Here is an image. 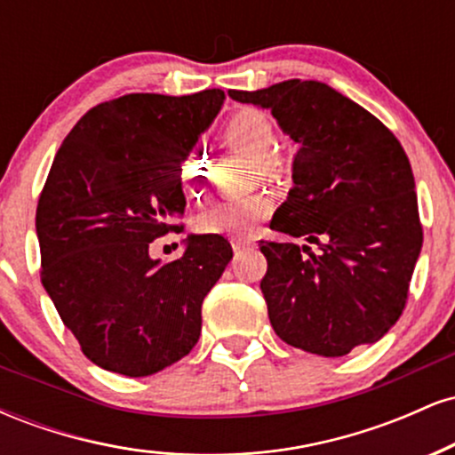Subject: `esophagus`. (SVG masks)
<instances>
[{"label": "esophagus", "mask_w": 455, "mask_h": 455, "mask_svg": "<svg viewBox=\"0 0 455 455\" xmlns=\"http://www.w3.org/2000/svg\"><path fill=\"white\" fill-rule=\"evenodd\" d=\"M231 245H233V250H235V252H239V250H245V248H250V245H252V242H248V239H233Z\"/></svg>", "instance_id": "34e87169"}]
</instances>
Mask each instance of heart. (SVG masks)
Segmentation results:
<instances>
[{
  "label": "heart",
  "mask_w": 455,
  "mask_h": 455,
  "mask_svg": "<svg viewBox=\"0 0 455 455\" xmlns=\"http://www.w3.org/2000/svg\"><path fill=\"white\" fill-rule=\"evenodd\" d=\"M224 137L228 143L260 158V171L265 175H275L278 160L269 154L275 148L278 134L267 115L259 111L235 113L224 128ZM205 164L207 149L203 145H192L181 158L180 186L188 198H201L205 192ZM269 212L271 201L263 195L231 198L213 203L210 210L198 216L196 227L198 231L210 235H250Z\"/></svg>",
  "instance_id": "heart-1"
}]
</instances>
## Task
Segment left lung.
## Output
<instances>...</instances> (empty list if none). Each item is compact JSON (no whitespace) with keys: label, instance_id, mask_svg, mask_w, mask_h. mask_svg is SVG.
I'll return each instance as SVG.
<instances>
[{"label":"left lung","instance_id":"1","mask_svg":"<svg viewBox=\"0 0 455 455\" xmlns=\"http://www.w3.org/2000/svg\"><path fill=\"white\" fill-rule=\"evenodd\" d=\"M269 108L299 143L293 188L271 218L274 231L316 243L260 242V280L271 327L291 347L342 357L379 342L395 325L421 252L411 162L372 113L318 81L228 90Z\"/></svg>","mask_w":455,"mask_h":455}]
</instances>
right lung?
<instances>
[{"label": "right lung", "instance_id": "1", "mask_svg": "<svg viewBox=\"0 0 455 455\" xmlns=\"http://www.w3.org/2000/svg\"><path fill=\"white\" fill-rule=\"evenodd\" d=\"M222 90L128 93L83 115L64 139L36 210L44 291L90 362L149 377L201 336V306L233 259L220 235H190L181 259L149 243L180 231L181 158L213 122Z\"/></svg>", "mask_w": 455, "mask_h": 455}]
</instances>
